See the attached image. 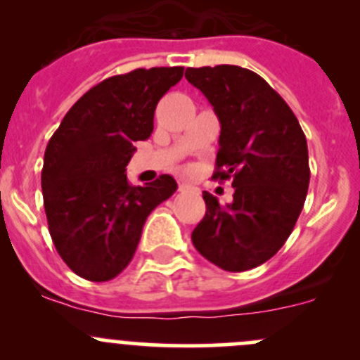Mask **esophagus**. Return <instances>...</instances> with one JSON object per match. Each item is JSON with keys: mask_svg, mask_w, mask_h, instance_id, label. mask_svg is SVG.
Here are the masks:
<instances>
[{"mask_svg": "<svg viewBox=\"0 0 360 360\" xmlns=\"http://www.w3.org/2000/svg\"><path fill=\"white\" fill-rule=\"evenodd\" d=\"M193 190H195V188L190 186V184H184V183L179 184V191H181V193H188V191H193Z\"/></svg>", "mask_w": 360, "mask_h": 360, "instance_id": "obj_1", "label": "esophagus"}]
</instances>
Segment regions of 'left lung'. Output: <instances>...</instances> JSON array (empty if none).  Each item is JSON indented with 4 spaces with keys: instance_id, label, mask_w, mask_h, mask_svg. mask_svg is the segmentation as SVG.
Segmentation results:
<instances>
[{
    "instance_id": "1",
    "label": "left lung",
    "mask_w": 360,
    "mask_h": 360,
    "mask_svg": "<svg viewBox=\"0 0 360 360\" xmlns=\"http://www.w3.org/2000/svg\"><path fill=\"white\" fill-rule=\"evenodd\" d=\"M186 79L209 99L221 123L212 179H233V202L203 191L205 216L195 249L226 271L256 268L291 235L310 183L307 137L284 99L254 71L188 68Z\"/></svg>"
}]
</instances>
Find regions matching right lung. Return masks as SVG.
<instances>
[{
    "mask_svg": "<svg viewBox=\"0 0 360 360\" xmlns=\"http://www.w3.org/2000/svg\"><path fill=\"white\" fill-rule=\"evenodd\" d=\"M183 71L139 68L106 78L76 101L46 144L41 190L50 237L82 278L106 282L122 274L151 210L177 190L169 174L132 186L125 167Z\"/></svg>",
    "mask_w": 360,
    "mask_h": 360,
    "instance_id": "right-lung-1",
    "label": "right lung"
}]
</instances>
